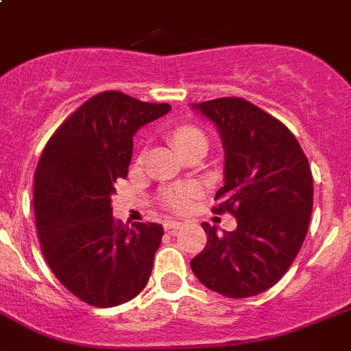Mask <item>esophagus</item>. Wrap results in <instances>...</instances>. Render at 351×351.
Wrapping results in <instances>:
<instances>
[{
    "mask_svg": "<svg viewBox=\"0 0 351 351\" xmlns=\"http://www.w3.org/2000/svg\"><path fill=\"white\" fill-rule=\"evenodd\" d=\"M180 228H182V222H180V221H166V222H164V230L169 231V233L180 230Z\"/></svg>",
    "mask_w": 351,
    "mask_h": 351,
    "instance_id": "34e87169",
    "label": "esophagus"
}]
</instances>
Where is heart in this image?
I'll return each instance as SVG.
<instances>
[{
    "mask_svg": "<svg viewBox=\"0 0 351 351\" xmlns=\"http://www.w3.org/2000/svg\"><path fill=\"white\" fill-rule=\"evenodd\" d=\"M171 139L180 152L194 145V143H206V136L203 130L194 127V125H180L171 132ZM197 196V187L194 184L173 185V187L164 189L160 194V203L166 208L175 210V212H184L193 205V199Z\"/></svg>",
    "mask_w": 351,
    "mask_h": 351,
    "instance_id": "b5f03b06",
    "label": "heart"
}]
</instances>
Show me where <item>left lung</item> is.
I'll list each match as a JSON object with an SVG mask.
<instances>
[{
  "instance_id": "1",
  "label": "left lung",
  "mask_w": 351,
  "mask_h": 351,
  "mask_svg": "<svg viewBox=\"0 0 351 351\" xmlns=\"http://www.w3.org/2000/svg\"><path fill=\"white\" fill-rule=\"evenodd\" d=\"M215 123L226 154L215 212H230L237 230L217 234L203 222L205 249L191 268L212 291L254 297L272 288L302 247L313 212V175L285 123L240 97L194 106Z\"/></svg>"
}]
</instances>
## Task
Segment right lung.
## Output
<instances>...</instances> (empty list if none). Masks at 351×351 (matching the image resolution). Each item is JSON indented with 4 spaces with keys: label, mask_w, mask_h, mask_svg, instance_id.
Wrapping results in <instances>:
<instances>
[{
    "label": "right lung",
    "mask_w": 351,
    "mask_h": 351,
    "mask_svg": "<svg viewBox=\"0 0 351 351\" xmlns=\"http://www.w3.org/2000/svg\"><path fill=\"white\" fill-rule=\"evenodd\" d=\"M169 109L102 91L58 127L36 164L33 210L42 254L58 281L90 306L129 302L150 279L162 226L114 221L111 196L129 173L134 134Z\"/></svg>",
    "instance_id": "right-lung-1"
}]
</instances>
